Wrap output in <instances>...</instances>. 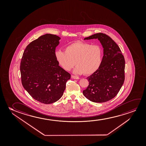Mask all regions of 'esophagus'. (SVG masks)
I'll list each match as a JSON object with an SVG mask.
<instances>
[{
  "label": "esophagus",
  "instance_id": "34e87169",
  "mask_svg": "<svg viewBox=\"0 0 146 146\" xmlns=\"http://www.w3.org/2000/svg\"><path fill=\"white\" fill-rule=\"evenodd\" d=\"M71 77H72V78H73V79H79V78L78 77L74 76V75H72Z\"/></svg>",
  "mask_w": 146,
  "mask_h": 146
}]
</instances>
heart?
<instances>
[{"label":"heart","mask_w":146,"mask_h":146,"mask_svg":"<svg viewBox=\"0 0 146 146\" xmlns=\"http://www.w3.org/2000/svg\"><path fill=\"white\" fill-rule=\"evenodd\" d=\"M54 55L58 64L64 70L70 71L75 64L74 73L90 75L100 68L103 50L98 45L76 42L66 46L65 51L56 50Z\"/></svg>","instance_id":"1"}]
</instances>
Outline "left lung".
Masks as SVG:
<instances>
[{
	"instance_id": "1",
	"label": "left lung",
	"mask_w": 146,
	"mask_h": 146,
	"mask_svg": "<svg viewBox=\"0 0 146 146\" xmlns=\"http://www.w3.org/2000/svg\"><path fill=\"white\" fill-rule=\"evenodd\" d=\"M98 39L103 48L100 68L87 79L89 84L83 91L88 100L95 103L107 102L119 92L125 80V61L119 47L109 36L102 33L94 34L84 40Z\"/></svg>"
}]
</instances>
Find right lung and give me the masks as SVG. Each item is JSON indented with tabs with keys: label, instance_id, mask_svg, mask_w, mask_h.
<instances>
[{
	"label": "right lung",
	"instance_id": "right-lung-1",
	"mask_svg": "<svg viewBox=\"0 0 146 146\" xmlns=\"http://www.w3.org/2000/svg\"><path fill=\"white\" fill-rule=\"evenodd\" d=\"M61 38L46 34L28 44L20 63L21 82L35 100L45 104L62 97L71 75L59 66L54 55Z\"/></svg>",
	"mask_w": 146,
	"mask_h": 146
}]
</instances>
